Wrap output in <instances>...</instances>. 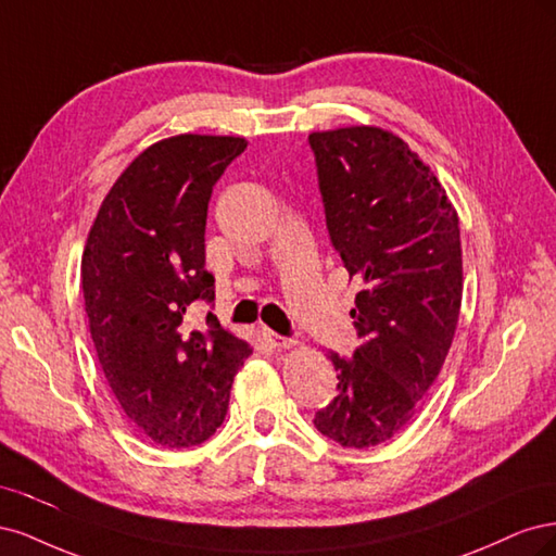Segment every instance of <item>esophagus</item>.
I'll use <instances>...</instances> for the list:
<instances>
[{"label":"esophagus","instance_id":"obj_1","mask_svg":"<svg viewBox=\"0 0 556 556\" xmlns=\"http://www.w3.org/2000/svg\"><path fill=\"white\" fill-rule=\"evenodd\" d=\"M262 339L266 341V345H271V348H276V350H282V348H292L294 345V339H288V336H280V333H276V331H271V329H262Z\"/></svg>","mask_w":556,"mask_h":556}]
</instances>
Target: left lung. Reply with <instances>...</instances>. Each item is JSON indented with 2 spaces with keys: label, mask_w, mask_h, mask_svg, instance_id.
Here are the masks:
<instances>
[{
  "label": "left lung",
  "mask_w": 556,
  "mask_h": 556,
  "mask_svg": "<svg viewBox=\"0 0 556 556\" xmlns=\"http://www.w3.org/2000/svg\"><path fill=\"white\" fill-rule=\"evenodd\" d=\"M327 231L355 296L359 345L329 352L339 371L313 425L343 447H374L406 427L439 378L462 308L459 217L408 143L380 127L308 137Z\"/></svg>",
  "instance_id": "left-lung-1"
}]
</instances>
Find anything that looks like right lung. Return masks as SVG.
<instances>
[{"label":"right lung","mask_w":556,"mask_h":556,"mask_svg":"<svg viewBox=\"0 0 556 556\" xmlns=\"http://www.w3.org/2000/svg\"><path fill=\"white\" fill-rule=\"evenodd\" d=\"M245 146L239 137L180 134L146 148L102 201L83 250L99 364L129 422L162 447L211 439L252 352L213 313L204 331L182 325L194 301L215 299L204 245L208 199Z\"/></svg>","instance_id":"obj_1"}]
</instances>
